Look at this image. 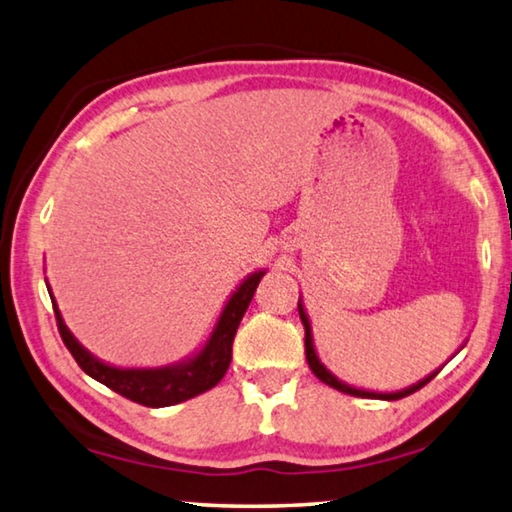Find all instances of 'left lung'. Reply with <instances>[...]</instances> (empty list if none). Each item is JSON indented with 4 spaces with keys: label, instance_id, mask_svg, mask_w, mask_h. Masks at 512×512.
Here are the masks:
<instances>
[{
    "label": "left lung",
    "instance_id": "left-lung-1",
    "mask_svg": "<svg viewBox=\"0 0 512 512\" xmlns=\"http://www.w3.org/2000/svg\"><path fill=\"white\" fill-rule=\"evenodd\" d=\"M298 314H300L302 325H305V354H307V363H309L311 372H314V375L320 381H323V384L332 386V388H336V391H341V393H348V395H354V397H370V400H388V402L402 400V397L411 395L415 391H420L424 384H429V381L438 375V370L443 368V366H440L436 372H431V375H427V377L420 379V381H415V384H411V386L402 388V391H393V393H377V391H366V388L350 386V384H345V381H341L339 377H336L334 372H329L325 368V363L318 359V352H316V345H314V334H311V323H309L307 309H305V305H302V298L298 300Z\"/></svg>",
    "mask_w": 512,
    "mask_h": 512
}]
</instances>
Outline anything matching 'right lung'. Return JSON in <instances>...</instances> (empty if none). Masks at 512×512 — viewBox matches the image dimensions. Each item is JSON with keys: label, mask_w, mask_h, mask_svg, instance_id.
Masks as SVG:
<instances>
[{"label": "right lung", "mask_w": 512, "mask_h": 512, "mask_svg": "<svg viewBox=\"0 0 512 512\" xmlns=\"http://www.w3.org/2000/svg\"><path fill=\"white\" fill-rule=\"evenodd\" d=\"M264 273L266 271L259 268V271L246 275V280H241L239 287L232 291V296L223 305L210 336H207V341L201 348L185 359L158 368H121L94 357V354L90 350H85L79 339L69 332L49 284L47 291L51 296V305H54L56 311L58 332L63 336V343L67 345V350L72 352L76 363L83 368L85 375H90L92 379H97L99 384L112 388L115 393L124 395L137 404L151 406V409H162V406L192 400V397L210 391V388H214L223 379L232 359V341H235L237 327L241 323V318H244Z\"/></svg>", "instance_id": "add662e5"}]
</instances>
